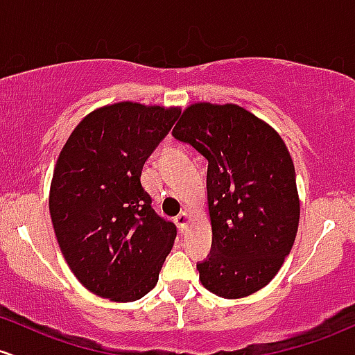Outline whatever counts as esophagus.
I'll list each match as a JSON object with an SVG mask.
<instances>
[{"label": "esophagus", "instance_id": "34e87169", "mask_svg": "<svg viewBox=\"0 0 355 355\" xmlns=\"http://www.w3.org/2000/svg\"><path fill=\"white\" fill-rule=\"evenodd\" d=\"M175 224H177L178 231L184 232L187 229V224H189V214L180 212L177 217H175Z\"/></svg>", "mask_w": 355, "mask_h": 355}]
</instances>
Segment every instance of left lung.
<instances>
[{
	"instance_id": "left-lung-1",
	"label": "left lung",
	"mask_w": 355,
	"mask_h": 355,
	"mask_svg": "<svg viewBox=\"0 0 355 355\" xmlns=\"http://www.w3.org/2000/svg\"><path fill=\"white\" fill-rule=\"evenodd\" d=\"M171 135L209 162L212 246L197 263L202 285L222 298L248 297L275 278L297 237L300 202L288 148L236 104H193Z\"/></svg>"
}]
</instances>
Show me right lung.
<instances>
[{
  "instance_id": "add662e5",
  "label": "right lung",
  "mask_w": 355,
  "mask_h": 355,
  "mask_svg": "<svg viewBox=\"0 0 355 355\" xmlns=\"http://www.w3.org/2000/svg\"><path fill=\"white\" fill-rule=\"evenodd\" d=\"M177 109L118 103L77 124L62 148L50 216L62 254L92 293L135 302L153 290L177 237L141 185L143 165Z\"/></svg>"
}]
</instances>
